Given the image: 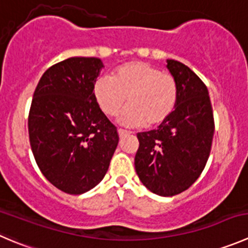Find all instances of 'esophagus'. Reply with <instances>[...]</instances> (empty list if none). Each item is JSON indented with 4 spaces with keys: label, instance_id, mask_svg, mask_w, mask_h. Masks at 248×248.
Listing matches in <instances>:
<instances>
[{
    "label": "esophagus",
    "instance_id": "34e87169",
    "mask_svg": "<svg viewBox=\"0 0 248 248\" xmlns=\"http://www.w3.org/2000/svg\"><path fill=\"white\" fill-rule=\"evenodd\" d=\"M129 134H131V132H127V131H124V129L119 128V136H120V138H124V137L129 136Z\"/></svg>",
    "mask_w": 248,
    "mask_h": 248
}]
</instances>
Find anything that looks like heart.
<instances>
[{
	"label": "heart",
	"mask_w": 248,
	"mask_h": 248,
	"mask_svg": "<svg viewBox=\"0 0 248 248\" xmlns=\"http://www.w3.org/2000/svg\"><path fill=\"white\" fill-rule=\"evenodd\" d=\"M98 107L114 117L127 108L122 121L129 126L155 127L163 124L175 110L179 85L174 75L145 62H131L115 69L111 78H99L93 86Z\"/></svg>",
	"instance_id": "1"
}]
</instances>
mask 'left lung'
Listing matches in <instances>:
<instances>
[{"mask_svg": "<svg viewBox=\"0 0 248 248\" xmlns=\"http://www.w3.org/2000/svg\"><path fill=\"white\" fill-rule=\"evenodd\" d=\"M167 68L179 85L173 114L156 129L137 134L139 148L134 166L151 193L174 196L195 183L207 163L215 133L212 104L200 78L180 62Z\"/></svg>", "mask_w": 248, "mask_h": 248, "instance_id": "obj_1", "label": "left lung"}]
</instances>
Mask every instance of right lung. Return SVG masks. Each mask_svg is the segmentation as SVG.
Segmentation results:
<instances>
[{
  "mask_svg": "<svg viewBox=\"0 0 248 248\" xmlns=\"http://www.w3.org/2000/svg\"><path fill=\"white\" fill-rule=\"evenodd\" d=\"M103 64L74 57L45 71L29 111L31 150L55 188L80 195L108 172L119 144L117 128L98 107L93 86Z\"/></svg>",
  "mask_w": 248,
  "mask_h": 248,
  "instance_id": "1",
  "label": "right lung"
}]
</instances>
